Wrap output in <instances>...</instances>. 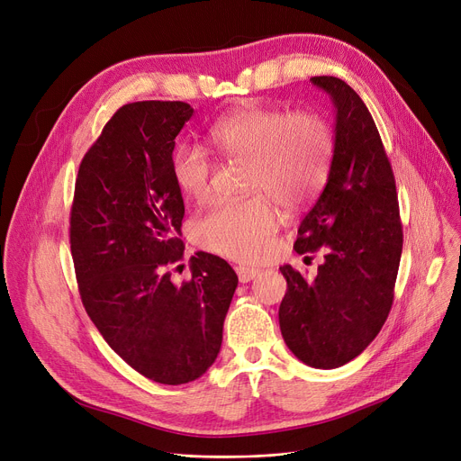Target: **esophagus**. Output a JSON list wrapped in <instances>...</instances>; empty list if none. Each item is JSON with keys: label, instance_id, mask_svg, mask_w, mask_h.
I'll return each instance as SVG.
<instances>
[{"label": "esophagus", "instance_id": "esophagus-1", "mask_svg": "<svg viewBox=\"0 0 461 461\" xmlns=\"http://www.w3.org/2000/svg\"><path fill=\"white\" fill-rule=\"evenodd\" d=\"M236 274H238V279H240L241 283H249V281H253V279L260 274V269H257V267H248V266H238V267H236Z\"/></svg>", "mask_w": 461, "mask_h": 461}]
</instances>
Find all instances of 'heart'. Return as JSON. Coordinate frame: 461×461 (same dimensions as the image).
<instances>
[{
  "instance_id": "1",
  "label": "heart",
  "mask_w": 461,
  "mask_h": 461,
  "mask_svg": "<svg viewBox=\"0 0 461 461\" xmlns=\"http://www.w3.org/2000/svg\"><path fill=\"white\" fill-rule=\"evenodd\" d=\"M221 156L249 161V189L277 197L286 206L303 204L326 184L335 135L318 113H288L274 107H246L208 130ZM171 175L180 192L203 201L212 189L213 164L197 145L182 143L171 154ZM283 223L277 203L265 194L220 201L197 220L194 234L203 248L240 262H258L274 248Z\"/></svg>"
}]
</instances>
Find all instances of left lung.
Wrapping results in <instances>:
<instances>
[{
    "label": "left lung",
    "mask_w": 461,
    "mask_h": 461,
    "mask_svg": "<svg viewBox=\"0 0 461 461\" xmlns=\"http://www.w3.org/2000/svg\"><path fill=\"white\" fill-rule=\"evenodd\" d=\"M311 84L335 105V152L294 249L326 255L314 279L279 267L286 279L279 326L297 359L330 370L356 359L385 323L403 234L394 175L368 107L339 77L314 76Z\"/></svg>",
    "instance_id": "8db88e82"
}]
</instances>
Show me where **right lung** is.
<instances>
[{"label": "right lung", "mask_w": 461, "mask_h": 461, "mask_svg": "<svg viewBox=\"0 0 461 461\" xmlns=\"http://www.w3.org/2000/svg\"><path fill=\"white\" fill-rule=\"evenodd\" d=\"M192 115L185 102L122 105L81 159L70 210L89 318L115 354L164 385L194 382L212 366L238 286L229 262L203 251L192 257V279H171L169 267L184 257L171 154Z\"/></svg>", "instance_id": "right-lung-1"}]
</instances>
